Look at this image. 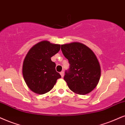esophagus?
<instances>
[{"instance_id":"34e87169","label":"esophagus","mask_w":125,"mask_h":125,"mask_svg":"<svg viewBox=\"0 0 125 125\" xmlns=\"http://www.w3.org/2000/svg\"><path fill=\"white\" fill-rule=\"evenodd\" d=\"M60 74H61V77H64V72H61L60 73Z\"/></svg>"}]
</instances>
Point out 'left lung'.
Masks as SVG:
<instances>
[{
    "label": "left lung",
    "mask_w": 125,
    "mask_h": 125,
    "mask_svg": "<svg viewBox=\"0 0 125 125\" xmlns=\"http://www.w3.org/2000/svg\"><path fill=\"white\" fill-rule=\"evenodd\" d=\"M61 50L70 64L64 80L73 92L85 94L94 89L100 78L101 69L96 55L80 42L61 45Z\"/></svg>",
    "instance_id": "1"
}]
</instances>
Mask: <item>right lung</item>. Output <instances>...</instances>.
Listing matches in <instances>:
<instances>
[{
  "mask_svg": "<svg viewBox=\"0 0 125 125\" xmlns=\"http://www.w3.org/2000/svg\"><path fill=\"white\" fill-rule=\"evenodd\" d=\"M61 45L42 41L31 47L22 67L25 81L33 92L42 94L52 89L56 80L61 77L55 70L56 64L51 58L57 53Z\"/></svg>",
  "mask_w": 125,
  "mask_h": 125,
  "instance_id": "right-lung-1",
  "label": "right lung"
}]
</instances>
